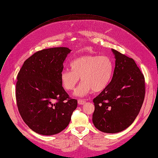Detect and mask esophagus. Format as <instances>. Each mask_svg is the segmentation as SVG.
<instances>
[{
    "mask_svg": "<svg viewBox=\"0 0 158 158\" xmlns=\"http://www.w3.org/2000/svg\"><path fill=\"white\" fill-rule=\"evenodd\" d=\"M77 102H78V104H79V105H83V104H85L86 103V101L85 100L79 99L77 100Z\"/></svg>",
    "mask_w": 158,
    "mask_h": 158,
    "instance_id": "obj_1",
    "label": "esophagus"
}]
</instances>
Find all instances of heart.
I'll return each instance as SVG.
<instances>
[{"label":"heart","instance_id":"obj_1","mask_svg":"<svg viewBox=\"0 0 158 158\" xmlns=\"http://www.w3.org/2000/svg\"><path fill=\"white\" fill-rule=\"evenodd\" d=\"M71 70H64L60 73L61 83L67 91L75 88L81 78L82 82L74 94L84 97L93 91L99 92L106 89L113 73V63L107 56L89 55L78 57L70 64Z\"/></svg>","mask_w":158,"mask_h":158}]
</instances>
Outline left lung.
<instances>
[{"label": "left lung", "instance_id": "left-lung-1", "mask_svg": "<svg viewBox=\"0 0 158 158\" xmlns=\"http://www.w3.org/2000/svg\"><path fill=\"white\" fill-rule=\"evenodd\" d=\"M115 63L110 82L93 99L92 120L100 131L115 133L127 129L137 116L145 97V79L133 58L112 49Z\"/></svg>", "mask_w": 158, "mask_h": 158}]
</instances>
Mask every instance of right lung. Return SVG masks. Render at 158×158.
<instances>
[{
  "instance_id": "add662e5",
  "label": "right lung",
  "mask_w": 158,
  "mask_h": 158,
  "mask_svg": "<svg viewBox=\"0 0 158 158\" xmlns=\"http://www.w3.org/2000/svg\"><path fill=\"white\" fill-rule=\"evenodd\" d=\"M71 50L60 47L37 51L19 70L16 86L19 112L28 127L37 133L52 135L69 125L77 106L62 86L60 73Z\"/></svg>"
}]
</instances>
